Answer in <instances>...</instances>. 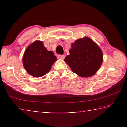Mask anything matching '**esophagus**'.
<instances>
[{
    "mask_svg": "<svg viewBox=\"0 0 127 127\" xmlns=\"http://www.w3.org/2000/svg\"><path fill=\"white\" fill-rule=\"evenodd\" d=\"M57 57H58V58L60 59H64V58H65L64 55H58L57 56Z\"/></svg>",
    "mask_w": 127,
    "mask_h": 127,
    "instance_id": "34e87169",
    "label": "esophagus"
}]
</instances>
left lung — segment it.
<instances>
[{"instance_id":"1","label":"left lung","mask_w":127,"mask_h":127,"mask_svg":"<svg viewBox=\"0 0 127 127\" xmlns=\"http://www.w3.org/2000/svg\"><path fill=\"white\" fill-rule=\"evenodd\" d=\"M71 46L70 54L64 59L65 63L79 76H94L103 62V54L100 47L87 37L75 41Z\"/></svg>"}]
</instances>
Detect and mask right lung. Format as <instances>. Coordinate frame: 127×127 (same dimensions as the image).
<instances>
[{"label": "right lung", "mask_w": 127, "mask_h": 127, "mask_svg": "<svg viewBox=\"0 0 127 127\" xmlns=\"http://www.w3.org/2000/svg\"><path fill=\"white\" fill-rule=\"evenodd\" d=\"M51 51H48L41 41H35L27 47L23 57V64L26 70L35 77L44 76L51 69L57 61Z\"/></svg>", "instance_id": "obj_1"}]
</instances>
